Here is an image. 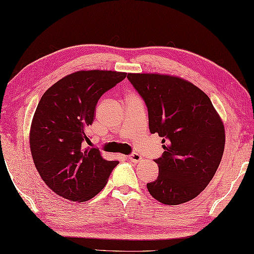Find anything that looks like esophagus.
I'll list each match as a JSON object with an SVG mask.
<instances>
[{"label":"esophagus","mask_w":254,"mask_h":254,"mask_svg":"<svg viewBox=\"0 0 254 254\" xmlns=\"http://www.w3.org/2000/svg\"><path fill=\"white\" fill-rule=\"evenodd\" d=\"M127 160H130L131 162H134V163L142 162L143 161V156L141 155V154H138V153H133V154H131V155L127 156Z\"/></svg>","instance_id":"34e87169"}]
</instances>
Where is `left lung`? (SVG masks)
Listing matches in <instances>:
<instances>
[{
  "mask_svg": "<svg viewBox=\"0 0 254 254\" xmlns=\"http://www.w3.org/2000/svg\"><path fill=\"white\" fill-rule=\"evenodd\" d=\"M148 111L151 133L163 137V155L154 160L158 177L146 187L164 205L197 197L217 172L226 133L209 97L185 79L161 73H127Z\"/></svg>",
  "mask_w": 254,
  "mask_h": 254,
  "instance_id": "left-lung-1",
  "label": "left lung"
}]
</instances>
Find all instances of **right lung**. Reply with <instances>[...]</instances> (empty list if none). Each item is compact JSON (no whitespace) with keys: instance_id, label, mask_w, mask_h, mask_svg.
Segmentation results:
<instances>
[{"instance_id":"1","label":"right lung","mask_w":254,"mask_h":254,"mask_svg":"<svg viewBox=\"0 0 254 254\" xmlns=\"http://www.w3.org/2000/svg\"><path fill=\"white\" fill-rule=\"evenodd\" d=\"M126 77L112 70L72 72L48 88L38 103L29 131L32 157L45 184L64 199H91L118 165L82 142L89 141L86 131L98 100Z\"/></svg>"}]
</instances>
